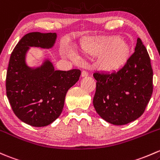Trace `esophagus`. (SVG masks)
I'll return each instance as SVG.
<instances>
[{
  "mask_svg": "<svg viewBox=\"0 0 160 160\" xmlns=\"http://www.w3.org/2000/svg\"><path fill=\"white\" fill-rule=\"evenodd\" d=\"M88 72L87 71H86V70H83V71H82V73H81V76L83 77H87V76H88Z\"/></svg>",
  "mask_w": 160,
  "mask_h": 160,
  "instance_id": "1",
  "label": "esophagus"
}]
</instances>
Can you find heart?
Instances as JSON below:
<instances>
[{
    "label": "heart",
    "mask_w": 160,
    "mask_h": 160,
    "mask_svg": "<svg viewBox=\"0 0 160 160\" xmlns=\"http://www.w3.org/2000/svg\"><path fill=\"white\" fill-rule=\"evenodd\" d=\"M82 49L89 54L100 55L99 63L102 70L116 71L127 61L129 57V47L123 40L110 37L97 42H89L82 47ZM67 54L77 58V54L72 50H67Z\"/></svg>",
    "instance_id": "1"
}]
</instances>
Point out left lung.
I'll return each instance as SVG.
<instances>
[{
	"mask_svg": "<svg viewBox=\"0 0 160 160\" xmlns=\"http://www.w3.org/2000/svg\"><path fill=\"white\" fill-rule=\"evenodd\" d=\"M93 106L97 113L114 125H125L146 110L153 90L152 72L147 48L140 38L135 51L117 72H95Z\"/></svg>",
	"mask_w": 160,
	"mask_h": 160,
	"instance_id": "1",
	"label": "left lung"
}]
</instances>
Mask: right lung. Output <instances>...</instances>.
I'll list each match as a JSON object with an SVG mask.
<instances>
[{"instance_id": "1", "label": "right lung", "mask_w": 160, "mask_h": 160, "mask_svg": "<svg viewBox=\"0 0 160 160\" xmlns=\"http://www.w3.org/2000/svg\"><path fill=\"white\" fill-rule=\"evenodd\" d=\"M56 38V33H28L20 40L10 58L7 97L15 115L32 127H45L58 118L67 92L78 81L81 73L78 69L55 70L48 60L38 68L27 66L25 55L30 47L50 48Z\"/></svg>"}]
</instances>
